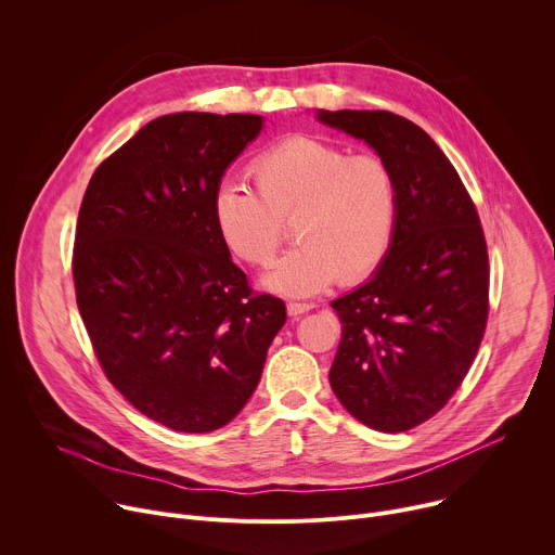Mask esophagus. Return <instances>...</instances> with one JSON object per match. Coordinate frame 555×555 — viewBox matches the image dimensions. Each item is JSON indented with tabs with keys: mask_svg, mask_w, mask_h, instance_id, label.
Returning a JSON list of instances; mask_svg holds the SVG:
<instances>
[{
	"mask_svg": "<svg viewBox=\"0 0 555 555\" xmlns=\"http://www.w3.org/2000/svg\"><path fill=\"white\" fill-rule=\"evenodd\" d=\"M309 309H313L311 302H296V300L287 302V313H289V315H300V313H305V311H309Z\"/></svg>",
	"mask_w": 555,
	"mask_h": 555,
	"instance_id": "obj_1",
	"label": "esophagus"
}]
</instances>
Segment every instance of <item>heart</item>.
Masks as SVG:
<instances>
[{
  "instance_id": "1",
  "label": "heart",
  "mask_w": 555,
  "mask_h": 555,
  "mask_svg": "<svg viewBox=\"0 0 555 555\" xmlns=\"http://www.w3.org/2000/svg\"><path fill=\"white\" fill-rule=\"evenodd\" d=\"M244 182L228 180L212 197V219L232 255L268 268L294 223L296 246L266 276L287 296H309L373 274L390 253L400 221V184L379 155L292 135L261 151Z\"/></svg>"
}]
</instances>
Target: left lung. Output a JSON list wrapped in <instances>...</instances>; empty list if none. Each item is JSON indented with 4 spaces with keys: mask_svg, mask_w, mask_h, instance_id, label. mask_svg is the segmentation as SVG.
<instances>
[{
    "mask_svg": "<svg viewBox=\"0 0 555 555\" xmlns=\"http://www.w3.org/2000/svg\"><path fill=\"white\" fill-rule=\"evenodd\" d=\"M371 144L400 184L398 232L377 272L336 298L343 323L330 382L340 404L379 433L439 413L481 347L490 261L481 219L435 140L392 112H319Z\"/></svg>",
    "mask_w": 555,
    "mask_h": 555,
    "instance_id": "obj_1",
    "label": "left lung"
}]
</instances>
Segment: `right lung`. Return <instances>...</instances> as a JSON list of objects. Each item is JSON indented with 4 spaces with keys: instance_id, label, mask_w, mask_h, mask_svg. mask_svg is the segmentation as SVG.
Listing matches in <instances>:
<instances>
[{
    "instance_id": "1",
    "label": "right lung",
    "mask_w": 555,
    "mask_h": 555,
    "mask_svg": "<svg viewBox=\"0 0 555 555\" xmlns=\"http://www.w3.org/2000/svg\"><path fill=\"white\" fill-rule=\"evenodd\" d=\"M255 114H169L94 171L78 210L76 305L107 379L178 433L225 426L255 392L285 302L257 294L212 219Z\"/></svg>"
}]
</instances>
